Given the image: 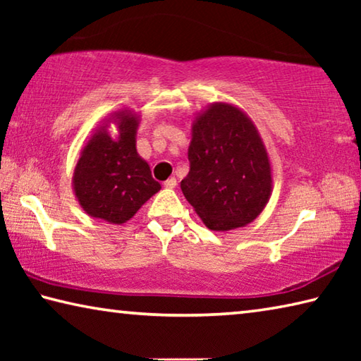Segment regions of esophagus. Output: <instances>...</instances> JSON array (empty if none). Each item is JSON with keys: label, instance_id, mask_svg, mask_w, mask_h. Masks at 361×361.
I'll use <instances>...</instances> for the list:
<instances>
[{"label": "esophagus", "instance_id": "obj_1", "mask_svg": "<svg viewBox=\"0 0 361 361\" xmlns=\"http://www.w3.org/2000/svg\"><path fill=\"white\" fill-rule=\"evenodd\" d=\"M164 186H166L167 189H173V188H176V178H169L166 183H164Z\"/></svg>", "mask_w": 361, "mask_h": 361}]
</instances>
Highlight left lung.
Here are the masks:
<instances>
[{
    "mask_svg": "<svg viewBox=\"0 0 361 361\" xmlns=\"http://www.w3.org/2000/svg\"><path fill=\"white\" fill-rule=\"evenodd\" d=\"M181 191L207 228L218 232L253 223L272 194V167L252 118L228 102L195 114Z\"/></svg>",
    "mask_w": 361,
    "mask_h": 361,
    "instance_id": "1",
    "label": "left lung"
}]
</instances>
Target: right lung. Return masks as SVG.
<instances>
[{"label":"right lung","instance_id":"1","mask_svg":"<svg viewBox=\"0 0 361 361\" xmlns=\"http://www.w3.org/2000/svg\"><path fill=\"white\" fill-rule=\"evenodd\" d=\"M140 116L119 109L97 127L84 143L73 170L71 186L89 216L109 224L127 223L161 185L151 176L148 162L137 152ZM109 125L116 127L111 136Z\"/></svg>","mask_w":361,"mask_h":361}]
</instances>
